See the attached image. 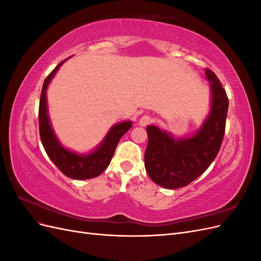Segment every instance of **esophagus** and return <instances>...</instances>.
I'll list each match as a JSON object with an SVG mask.
<instances>
[{
	"label": "esophagus",
	"mask_w": 261,
	"mask_h": 261,
	"mask_svg": "<svg viewBox=\"0 0 261 261\" xmlns=\"http://www.w3.org/2000/svg\"><path fill=\"white\" fill-rule=\"evenodd\" d=\"M151 122H152L151 117L148 116V115H144V116H141V117L139 118L138 124H139L140 126H147V125H149Z\"/></svg>",
	"instance_id": "obj_1"
}]
</instances>
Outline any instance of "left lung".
Masks as SVG:
<instances>
[{"mask_svg": "<svg viewBox=\"0 0 261 261\" xmlns=\"http://www.w3.org/2000/svg\"><path fill=\"white\" fill-rule=\"evenodd\" d=\"M206 78L210 82V110L193 135L175 138L155 125L147 126L145 168L161 187L176 189L192 183L209 168L222 144L228 99L219 78L208 68Z\"/></svg>", "mask_w": 261, "mask_h": 261, "instance_id": "8db88e82", "label": "left lung"}]
</instances>
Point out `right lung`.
Masks as SVG:
<instances>
[{"instance_id":"right-lung-1","label":"right lung","mask_w":261,"mask_h":261,"mask_svg":"<svg viewBox=\"0 0 261 261\" xmlns=\"http://www.w3.org/2000/svg\"><path fill=\"white\" fill-rule=\"evenodd\" d=\"M65 61H67V59L62 61L43 83L40 105H39V132H40L41 143L46 154L63 174L73 179H89L99 176L109 167L118 141L132 127L133 123L132 121H123L114 124L101 143L88 153L80 154L63 146L50 121L48 102H46V89Z\"/></svg>"}]
</instances>
